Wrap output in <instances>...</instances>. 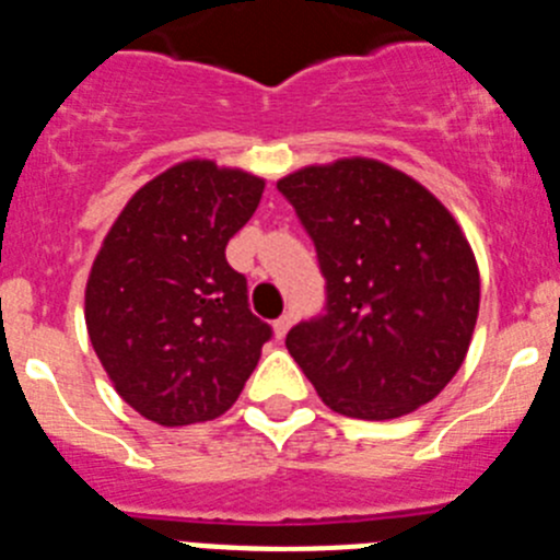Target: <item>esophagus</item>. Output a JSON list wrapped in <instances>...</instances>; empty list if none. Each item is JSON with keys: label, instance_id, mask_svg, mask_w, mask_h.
Masks as SVG:
<instances>
[{"label": "esophagus", "instance_id": "1", "mask_svg": "<svg viewBox=\"0 0 560 560\" xmlns=\"http://www.w3.org/2000/svg\"><path fill=\"white\" fill-rule=\"evenodd\" d=\"M290 324H293V315H281V318H276L273 320V332H276V338H284L287 332H290Z\"/></svg>", "mask_w": 560, "mask_h": 560}]
</instances>
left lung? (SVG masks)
<instances>
[{"mask_svg": "<svg viewBox=\"0 0 560 560\" xmlns=\"http://www.w3.org/2000/svg\"><path fill=\"white\" fill-rule=\"evenodd\" d=\"M276 186L327 279V313L287 332L320 400L358 420H395L434 400L479 315V267L454 213L372 158L304 165Z\"/></svg>", "mask_w": 560, "mask_h": 560, "instance_id": "8db88e82", "label": "left lung"}]
</instances>
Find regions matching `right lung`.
<instances>
[{
    "instance_id": "right-lung-1",
    "label": "right lung",
    "mask_w": 560,
    "mask_h": 560,
    "mask_svg": "<svg viewBox=\"0 0 560 560\" xmlns=\"http://www.w3.org/2000/svg\"><path fill=\"white\" fill-rule=\"evenodd\" d=\"M265 179L183 160L132 194L92 261L84 318L124 402L165 428L225 415L270 327L247 307L225 245L259 208Z\"/></svg>"
}]
</instances>
